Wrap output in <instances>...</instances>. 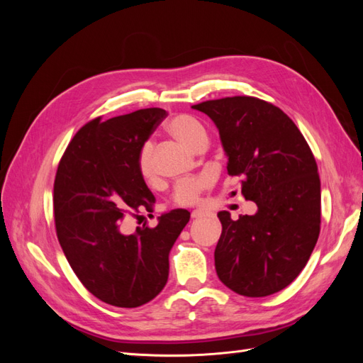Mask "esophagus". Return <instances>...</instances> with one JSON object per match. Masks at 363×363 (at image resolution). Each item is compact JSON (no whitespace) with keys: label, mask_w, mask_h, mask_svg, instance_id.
<instances>
[{"label":"esophagus","mask_w":363,"mask_h":363,"mask_svg":"<svg viewBox=\"0 0 363 363\" xmlns=\"http://www.w3.org/2000/svg\"><path fill=\"white\" fill-rule=\"evenodd\" d=\"M207 213L204 212V211H192V213H191V216L194 218V219H199V218H203V216H206Z\"/></svg>","instance_id":"34e87169"}]
</instances>
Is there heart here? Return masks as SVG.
<instances>
[{
  "label": "heart",
  "instance_id": "1",
  "mask_svg": "<svg viewBox=\"0 0 363 363\" xmlns=\"http://www.w3.org/2000/svg\"><path fill=\"white\" fill-rule=\"evenodd\" d=\"M167 131L171 138H174L184 147L191 150L199 151L200 148L206 147L207 144V131L204 125L199 119L189 116V115H177L168 121ZM139 172L144 180L155 182L156 180V169L155 162H152V144L151 142H145L140 148L139 159H138ZM208 186V177L207 175H200V177H194L182 182L177 184L172 200L179 206H191L200 200V195L203 189Z\"/></svg>",
  "mask_w": 363,
  "mask_h": 363
}]
</instances>
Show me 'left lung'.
<instances>
[{
    "label": "left lung",
    "mask_w": 363,
    "mask_h": 363,
    "mask_svg": "<svg viewBox=\"0 0 363 363\" xmlns=\"http://www.w3.org/2000/svg\"><path fill=\"white\" fill-rule=\"evenodd\" d=\"M192 108L213 121L228 174L240 177V192L257 204L255 215L236 221L218 212V277L239 295L276 294L298 277L320 236L321 183L312 151L294 121L259 98L227 96Z\"/></svg>",
    "instance_id": "obj_1"
}]
</instances>
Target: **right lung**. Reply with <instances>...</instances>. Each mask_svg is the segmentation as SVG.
<instances>
[{
	"instance_id": "add662e5",
	"label": "right lung",
	"mask_w": 363,
	"mask_h": 363,
	"mask_svg": "<svg viewBox=\"0 0 363 363\" xmlns=\"http://www.w3.org/2000/svg\"><path fill=\"white\" fill-rule=\"evenodd\" d=\"M167 112L140 108L107 121L95 118L69 142L54 180V221L75 276L98 300L139 307L164 288L169 251L191 213L174 208L155 228L124 233L128 215L152 212L156 199L138 159Z\"/></svg>"
}]
</instances>
